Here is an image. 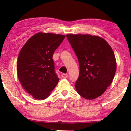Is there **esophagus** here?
<instances>
[{
    "label": "esophagus",
    "mask_w": 131,
    "mask_h": 131,
    "mask_svg": "<svg viewBox=\"0 0 131 131\" xmlns=\"http://www.w3.org/2000/svg\"><path fill=\"white\" fill-rule=\"evenodd\" d=\"M62 78H67V77H68V74H62Z\"/></svg>",
    "instance_id": "obj_1"
}]
</instances>
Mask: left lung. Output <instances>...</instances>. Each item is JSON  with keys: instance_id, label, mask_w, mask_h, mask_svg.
<instances>
[{"instance_id": "left-lung-1", "label": "left lung", "mask_w": 131, "mask_h": 131, "mask_svg": "<svg viewBox=\"0 0 131 131\" xmlns=\"http://www.w3.org/2000/svg\"><path fill=\"white\" fill-rule=\"evenodd\" d=\"M66 37L79 62V76L75 83L77 92L87 99L100 96L116 73V60L112 47L97 36L67 34Z\"/></svg>"}]
</instances>
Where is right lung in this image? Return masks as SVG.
<instances>
[{
  "mask_svg": "<svg viewBox=\"0 0 131 131\" xmlns=\"http://www.w3.org/2000/svg\"><path fill=\"white\" fill-rule=\"evenodd\" d=\"M65 37L62 35L37 33L28 39L19 52L18 77L24 89L35 99L47 98L58 83L52 55Z\"/></svg>",
  "mask_w": 131,
  "mask_h": 131,
  "instance_id": "add662e5",
  "label": "right lung"
}]
</instances>
